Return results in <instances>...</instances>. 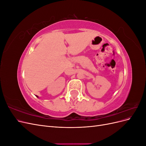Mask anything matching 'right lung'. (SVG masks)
Returning a JSON list of instances; mask_svg holds the SVG:
<instances>
[{
    "mask_svg": "<svg viewBox=\"0 0 146 146\" xmlns=\"http://www.w3.org/2000/svg\"><path fill=\"white\" fill-rule=\"evenodd\" d=\"M36 97H37V98H38V96H36Z\"/></svg>",
    "mask_w": 146,
    "mask_h": 146,
    "instance_id": "right-lung-1",
    "label": "right lung"
}]
</instances>
